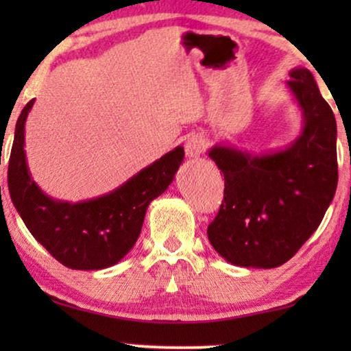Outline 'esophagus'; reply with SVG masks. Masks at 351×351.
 <instances>
[{"mask_svg": "<svg viewBox=\"0 0 351 351\" xmlns=\"http://www.w3.org/2000/svg\"><path fill=\"white\" fill-rule=\"evenodd\" d=\"M206 150V138L203 136H190L185 142V155L190 158V160H195L199 155H203V152Z\"/></svg>", "mask_w": 351, "mask_h": 351, "instance_id": "34e87169", "label": "esophagus"}]
</instances>
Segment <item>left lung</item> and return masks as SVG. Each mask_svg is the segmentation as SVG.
I'll return each mask as SVG.
<instances>
[{
	"instance_id": "obj_1",
	"label": "left lung",
	"mask_w": 351,
	"mask_h": 351,
	"mask_svg": "<svg viewBox=\"0 0 351 351\" xmlns=\"http://www.w3.org/2000/svg\"><path fill=\"white\" fill-rule=\"evenodd\" d=\"M287 88L304 114L300 136L280 152L252 155L234 147L208 152L225 179L223 201L208 227L213 247L238 267L286 263L319 227L337 189V124L306 69Z\"/></svg>"
}]
</instances>
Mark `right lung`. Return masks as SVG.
Wrapping results in <instances>:
<instances>
[{"mask_svg":"<svg viewBox=\"0 0 351 351\" xmlns=\"http://www.w3.org/2000/svg\"><path fill=\"white\" fill-rule=\"evenodd\" d=\"M33 102L23 107L14 132L8 167L12 204L36 241L65 267L73 270L112 267L136 244L148 204L174 180L184 161V147H176L99 198L81 203L54 199L36 185L27 166L25 121Z\"/></svg>","mask_w":351,"mask_h":351,"instance_id":"add662e5","label":"right lung"}]
</instances>
